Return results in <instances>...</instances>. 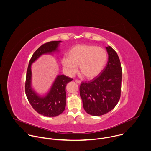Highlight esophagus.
Masks as SVG:
<instances>
[{"mask_svg": "<svg viewBox=\"0 0 151 151\" xmlns=\"http://www.w3.org/2000/svg\"><path fill=\"white\" fill-rule=\"evenodd\" d=\"M75 82L78 84H81V82L80 81L78 80V79H76V80H75Z\"/></svg>", "mask_w": 151, "mask_h": 151, "instance_id": "esophagus-1", "label": "esophagus"}]
</instances>
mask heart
<instances>
[{"label":"heart","instance_id":"obj_1","mask_svg":"<svg viewBox=\"0 0 151 151\" xmlns=\"http://www.w3.org/2000/svg\"><path fill=\"white\" fill-rule=\"evenodd\" d=\"M68 57L61 60L64 70L68 76H73L79 65L80 71L88 79L98 76L107 61L106 51L100 47L90 45L73 46L68 51Z\"/></svg>","mask_w":151,"mask_h":151}]
</instances>
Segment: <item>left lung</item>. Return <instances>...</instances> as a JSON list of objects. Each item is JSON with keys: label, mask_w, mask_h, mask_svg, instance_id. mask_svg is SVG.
I'll use <instances>...</instances> for the list:
<instances>
[{"label": "left lung", "mask_w": 151, "mask_h": 151, "mask_svg": "<svg viewBox=\"0 0 151 151\" xmlns=\"http://www.w3.org/2000/svg\"><path fill=\"white\" fill-rule=\"evenodd\" d=\"M108 61L101 74L89 82H82L80 96L84 109L93 116L107 114L117 105L121 94L122 69L117 53L106 47Z\"/></svg>", "instance_id": "left-lung-1"}]
</instances>
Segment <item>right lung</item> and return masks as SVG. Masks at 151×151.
Listing matches in <instances>:
<instances>
[{
	"instance_id": "obj_1",
	"label": "right lung",
	"mask_w": 151,
	"mask_h": 151,
	"mask_svg": "<svg viewBox=\"0 0 151 151\" xmlns=\"http://www.w3.org/2000/svg\"><path fill=\"white\" fill-rule=\"evenodd\" d=\"M61 41H51L40 46L32 55L27 69L25 90L28 100L34 109L39 114L47 117H55L61 114L66 106L65 87L73 79L64 75L57 76L49 93L44 97L38 96L31 88V69L32 63L43 54L57 50Z\"/></svg>"
}]
</instances>
